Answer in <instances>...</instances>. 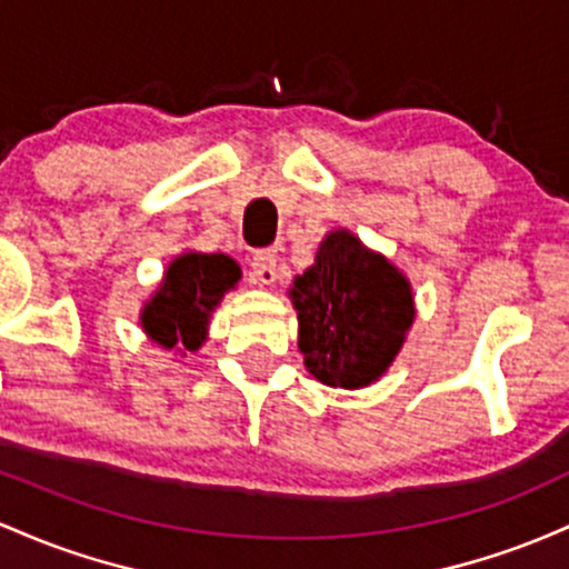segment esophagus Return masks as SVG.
Listing matches in <instances>:
<instances>
[{
	"label": "esophagus",
	"instance_id": "esophagus-1",
	"mask_svg": "<svg viewBox=\"0 0 569 569\" xmlns=\"http://www.w3.org/2000/svg\"><path fill=\"white\" fill-rule=\"evenodd\" d=\"M252 277H254V282H260V284L277 282V277H279V273H277V254H273L271 250L254 252Z\"/></svg>",
	"mask_w": 569,
	"mask_h": 569
}]
</instances>
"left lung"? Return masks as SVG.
<instances>
[{"label": "left lung", "mask_w": 569, "mask_h": 569, "mask_svg": "<svg viewBox=\"0 0 569 569\" xmlns=\"http://www.w3.org/2000/svg\"><path fill=\"white\" fill-rule=\"evenodd\" d=\"M298 349L315 379L360 389L392 366L413 322L411 284L355 233L333 231L290 290Z\"/></svg>", "instance_id": "left-lung-1"}]
</instances>
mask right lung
Segmentation results:
<instances>
[{
  "label": "right lung",
  "mask_w": 569,
  "mask_h": 569,
  "mask_svg": "<svg viewBox=\"0 0 569 569\" xmlns=\"http://www.w3.org/2000/svg\"><path fill=\"white\" fill-rule=\"evenodd\" d=\"M241 279V268L228 254L182 252L166 268L156 296L144 303V333L163 349L196 352L207 341L209 315Z\"/></svg>",
  "instance_id": "add662e5"
}]
</instances>
